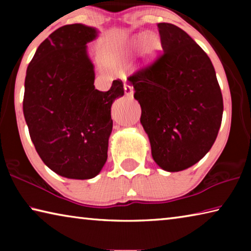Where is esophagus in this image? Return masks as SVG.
Masks as SVG:
<instances>
[{
	"mask_svg": "<svg viewBox=\"0 0 251 251\" xmlns=\"http://www.w3.org/2000/svg\"><path fill=\"white\" fill-rule=\"evenodd\" d=\"M124 91H125V94L126 96L128 97H133V94H134V88H133V85L130 84H125L124 85Z\"/></svg>",
	"mask_w": 251,
	"mask_h": 251,
	"instance_id": "34e87169",
	"label": "esophagus"
}]
</instances>
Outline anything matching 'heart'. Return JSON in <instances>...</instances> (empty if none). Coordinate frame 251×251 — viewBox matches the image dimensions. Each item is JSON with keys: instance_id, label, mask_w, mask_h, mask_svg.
Listing matches in <instances>:
<instances>
[{"instance_id": "heart-1", "label": "heart", "mask_w": 251, "mask_h": 251, "mask_svg": "<svg viewBox=\"0 0 251 251\" xmlns=\"http://www.w3.org/2000/svg\"><path fill=\"white\" fill-rule=\"evenodd\" d=\"M141 42V49H139V65L148 66L155 61L158 56V53L161 49V43L159 37L154 33H147L145 35L139 34L137 36H134L130 41V46H135Z\"/></svg>"}]
</instances>
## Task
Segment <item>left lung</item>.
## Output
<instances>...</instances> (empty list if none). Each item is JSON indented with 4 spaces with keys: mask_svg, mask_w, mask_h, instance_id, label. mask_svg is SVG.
I'll use <instances>...</instances> for the list:
<instances>
[{
    "mask_svg": "<svg viewBox=\"0 0 251 251\" xmlns=\"http://www.w3.org/2000/svg\"><path fill=\"white\" fill-rule=\"evenodd\" d=\"M163 54L128 77L155 163L180 172L198 163L217 138L224 101L210 58L185 31L157 24Z\"/></svg>",
    "mask_w": 251,
    "mask_h": 251,
    "instance_id": "obj_1",
    "label": "left lung"
}]
</instances>
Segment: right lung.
I'll use <instances>...</instances> for the list:
<instances>
[{
    "mask_svg": "<svg viewBox=\"0 0 251 251\" xmlns=\"http://www.w3.org/2000/svg\"><path fill=\"white\" fill-rule=\"evenodd\" d=\"M96 28L65 25L37 48L26 70L23 113L37 154L50 169L71 179H91L107 160L110 107L124 95L122 80L95 90L87 46Z\"/></svg>",
    "mask_w": 251,
    "mask_h": 251,
    "instance_id": "1",
    "label": "right lung"
}]
</instances>
